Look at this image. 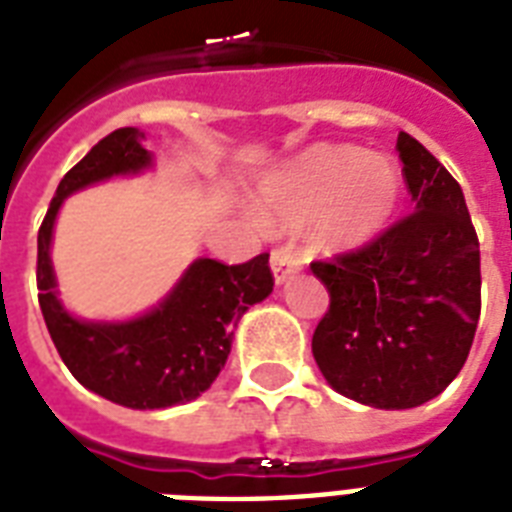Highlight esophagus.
Listing matches in <instances>:
<instances>
[{"mask_svg": "<svg viewBox=\"0 0 512 512\" xmlns=\"http://www.w3.org/2000/svg\"><path fill=\"white\" fill-rule=\"evenodd\" d=\"M271 268L276 284H284V281L292 279V276L303 268V260H300L289 247H279L271 252Z\"/></svg>", "mask_w": 512, "mask_h": 512, "instance_id": "esophagus-1", "label": "esophagus"}]
</instances>
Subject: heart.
I'll return each instance as SVG.
<instances>
[{
  "instance_id": "obj_1",
  "label": "heart",
  "mask_w": 512,
  "mask_h": 512,
  "mask_svg": "<svg viewBox=\"0 0 512 512\" xmlns=\"http://www.w3.org/2000/svg\"><path fill=\"white\" fill-rule=\"evenodd\" d=\"M401 172L388 156L356 146H313L260 183L257 204L279 225L311 220V241L324 252L369 244L398 207Z\"/></svg>"
}]
</instances>
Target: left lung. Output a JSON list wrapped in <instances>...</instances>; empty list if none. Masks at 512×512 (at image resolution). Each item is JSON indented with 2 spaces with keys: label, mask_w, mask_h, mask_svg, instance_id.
<instances>
[{
  "label": "left lung",
  "mask_w": 512,
  "mask_h": 512,
  "mask_svg": "<svg viewBox=\"0 0 512 512\" xmlns=\"http://www.w3.org/2000/svg\"><path fill=\"white\" fill-rule=\"evenodd\" d=\"M414 212L369 244L313 260L329 308L313 358L337 393L374 409H412L460 374L481 316V252L460 183L398 132Z\"/></svg>",
  "instance_id": "obj_1"
}]
</instances>
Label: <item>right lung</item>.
<instances>
[{"label":"right lung","mask_w":512,"mask_h":512,"mask_svg":"<svg viewBox=\"0 0 512 512\" xmlns=\"http://www.w3.org/2000/svg\"><path fill=\"white\" fill-rule=\"evenodd\" d=\"M140 138L135 127L114 130L60 180L36 239V287L52 342L84 388L130 409H167L193 401L215 382L231 353L233 324L271 295L273 273L265 252L239 265L201 257L170 297L140 319L90 324L68 316L55 295L50 263L60 204L84 185L148 167L151 154Z\"/></svg>","instance_id":"add662e5"}]
</instances>
